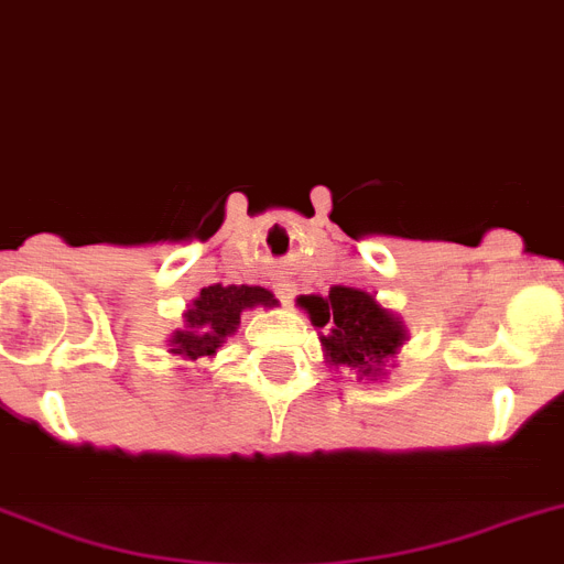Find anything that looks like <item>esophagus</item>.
<instances>
[{"instance_id":"1","label":"esophagus","mask_w":564,"mask_h":564,"mask_svg":"<svg viewBox=\"0 0 564 564\" xmlns=\"http://www.w3.org/2000/svg\"><path fill=\"white\" fill-rule=\"evenodd\" d=\"M293 293H296V285H293V282H288V279H279L276 296H279V302H282V305H291Z\"/></svg>"}]
</instances>
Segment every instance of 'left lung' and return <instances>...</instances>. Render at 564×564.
<instances>
[{
  "label": "left lung",
  "mask_w": 564,
  "mask_h": 564,
  "mask_svg": "<svg viewBox=\"0 0 564 564\" xmlns=\"http://www.w3.org/2000/svg\"><path fill=\"white\" fill-rule=\"evenodd\" d=\"M316 328H325L322 348L336 368H350L359 377H379L382 365L408 339L405 325L384 311L373 293L359 288H330L328 296H300Z\"/></svg>",
  "instance_id": "1"
}]
</instances>
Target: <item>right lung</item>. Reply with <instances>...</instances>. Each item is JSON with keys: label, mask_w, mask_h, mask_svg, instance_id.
Here are the masks:
<instances>
[{"label": "right lung", "mask_w": 564, "mask_h": 564, "mask_svg": "<svg viewBox=\"0 0 564 564\" xmlns=\"http://www.w3.org/2000/svg\"><path fill=\"white\" fill-rule=\"evenodd\" d=\"M273 307L276 300L268 288L259 285H208L185 311V330H176L171 339V354L185 359L214 356L223 341L239 325V316L248 307Z\"/></svg>", "instance_id": "obj_1"}]
</instances>
